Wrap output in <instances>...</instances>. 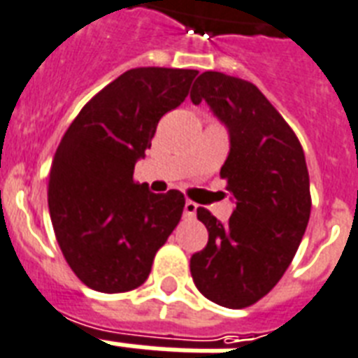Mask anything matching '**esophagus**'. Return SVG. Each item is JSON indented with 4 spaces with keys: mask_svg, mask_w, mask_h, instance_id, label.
Here are the masks:
<instances>
[{
    "mask_svg": "<svg viewBox=\"0 0 358 358\" xmlns=\"http://www.w3.org/2000/svg\"><path fill=\"white\" fill-rule=\"evenodd\" d=\"M195 214H197V204L193 203V201H185V206H184L185 217H195Z\"/></svg>",
    "mask_w": 358,
    "mask_h": 358,
    "instance_id": "34e87169",
    "label": "esophagus"
}]
</instances>
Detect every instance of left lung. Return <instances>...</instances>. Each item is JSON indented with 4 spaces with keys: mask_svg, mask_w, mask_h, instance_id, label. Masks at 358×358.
<instances>
[{
    "mask_svg": "<svg viewBox=\"0 0 358 358\" xmlns=\"http://www.w3.org/2000/svg\"><path fill=\"white\" fill-rule=\"evenodd\" d=\"M191 101H206L229 127L231 152L220 176L236 201L227 223L197 208L208 244L191 257V276L206 299L240 310L274 289L304 236L312 210L304 150L252 82L206 71Z\"/></svg>",
    "mask_w": 358,
    "mask_h": 358,
    "instance_id": "1",
    "label": "left lung"
}]
</instances>
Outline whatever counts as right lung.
I'll use <instances>...</instances> for the list:
<instances>
[{"label": "right lung", "mask_w": 358, "mask_h": 358, "mask_svg": "<svg viewBox=\"0 0 358 358\" xmlns=\"http://www.w3.org/2000/svg\"><path fill=\"white\" fill-rule=\"evenodd\" d=\"M195 69L136 67L95 94L65 131L48 176V210L65 261L84 285L125 293L150 276L184 212V193L133 180L155 127L189 94Z\"/></svg>", "instance_id": "obj_1"}]
</instances>
